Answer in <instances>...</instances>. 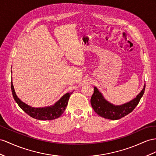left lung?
I'll use <instances>...</instances> for the list:
<instances>
[{
    "instance_id": "1",
    "label": "left lung",
    "mask_w": 156,
    "mask_h": 156,
    "mask_svg": "<svg viewBox=\"0 0 156 156\" xmlns=\"http://www.w3.org/2000/svg\"><path fill=\"white\" fill-rule=\"evenodd\" d=\"M146 85L134 99L121 105H115L103 98L100 91L94 87V91L91 98V105L95 112L99 116L111 120H117L124 117L133 111L137 106L144 95Z\"/></svg>"
}]
</instances>
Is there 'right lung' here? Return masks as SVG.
<instances>
[{
  "instance_id": "obj_1",
  "label": "right lung",
  "mask_w": 156,
  "mask_h": 156,
  "mask_svg": "<svg viewBox=\"0 0 156 156\" xmlns=\"http://www.w3.org/2000/svg\"><path fill=\"white\" fill-rule=\"evenodd\" d=\"M11 90L14 100L18 103L19 107L30 117L42 121H50L61 117L66 109L70 95L73 94V92H70L65 94L53 105L35 108L26 104L18 98L15 92L12 82H11Z\"/></svg>"
}]
</instances>
